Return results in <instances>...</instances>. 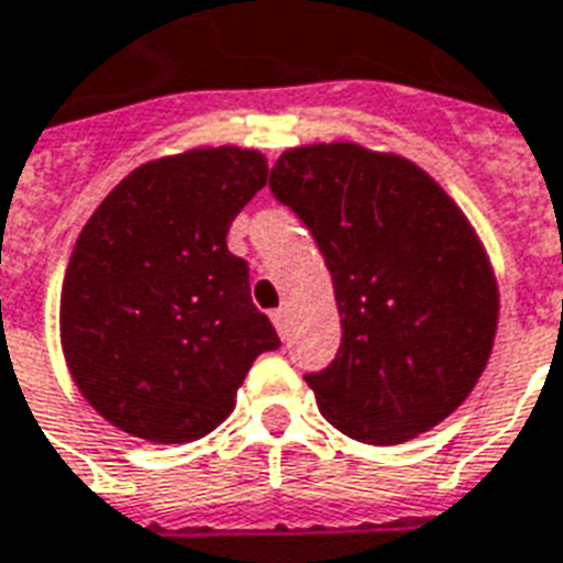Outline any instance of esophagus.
<instances>
[{"mask_svg":"<svg viewBox=\"0 0 563 563\" xmlns=\"http://www.w3.org/2000/svg\"><path fill=\"white\" fill-rule=\"evenodd\" d=\"M272 321H274V328H277V333H280V336L286 339V328H289V312H286V310H274L272 312Z\"/></svg>","mask_w":563,"mask_h":563,"instance_id":"34e87169","label":"esophagus"}]
</instances>
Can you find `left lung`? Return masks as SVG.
Masks as SVG:
<instances>
[{"instance_id": "left-lung-1", "label": "left lung", "mask_w": 563, "mask_h": 563, "mask_svg": "<svg viewBox=\"0 0 563 563\" xmlns=\"http://www.w3.org/2000/svg\"><path fill=\"white\" fill-rule=\"evenodd\" d=\"M272 191L310 227L333 277L342 345L307 375L324 419L368 445L437 428L475 389L499 324L470 218L410 158L351 141L286 150Z\"/></svg>"}]
</instances>
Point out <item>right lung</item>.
<instances>
[{"mask_svg": "<svg viewBox=\"0 0 563 563\" xmlns=\"http://www.w3.org/2000/svg\"><path fill=\"white\" fill-rule=\"evenodd\" d=\"M268 179L260 150L153 158L81 227L62 286V351L85 401L147 443H191L233 413L263 351L280 345L253 307L227 230Z\"/></svg>", "mask_w": 563, "mask_h": 563, "instance_id": "add662e5", "label": "right lung"}]
</instances>
